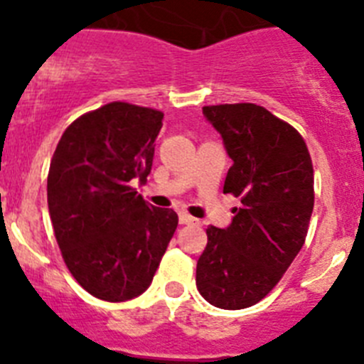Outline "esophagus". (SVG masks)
I'll list each match as a JSON object with an SVG mask.
<instances>
[{"label":"esophagus","instance_id":"1","mask_svg":"<svg viewBox=\"0 0 364 364\" xmlns=\"http://www.w3.org/2000/svg\"><path fill=\"white\" fill-rule=\"evenodd\" d=\"M178 220H180V224H198L197 218H193L191 215H188V213H180Z\"/></svg>","mask_w":364,"mask_h":364}]
</instances>
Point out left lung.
I'll return each instance as SVG.
<instances>
[{
	"mask_svg": "<svg viewBox=\"0 0 364 364\" xmlns=\"http://www.w3.org/2000/svg\"><path fill=\"white\" fill-rule=\"evenodd\" d=\"M233 166L224 193L240 197L226 230L210 226L197 288L222 310L253 306L301 252L314 211V166L297 129L255 104L202 107Z\"/></svg>",
	"mask_w": 364,
	"mask_h": 364,
	"instance_id": "left-lung-1",
	"label": "left lung"
}]
</instances>
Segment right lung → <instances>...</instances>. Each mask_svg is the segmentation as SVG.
Returning a JSON list of instances; mask_svg holds the SVG:
<instances>
[{"label": "right lung", "instance_id": "add662e5", "mask_svg": "<svg viewBox=\"0 0 364 364\" xmlns=\"http://www.w3.org/2000/svg\"><path fill=\"white\" fill-rule=\"evenodd\" d=\"M164 112L111 102L62 134L47 176V202L67 268L83 290L109 302L149 288L178 215L133 188L151 173Z\"/></svg>", "mask_w": 364, "mask_h": 364}]
</instances>
